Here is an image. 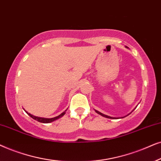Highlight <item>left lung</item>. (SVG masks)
Masks as SVG:
<instances>
[{
  "mask_svg": "<svg viewBox=\"0 0 161 161\" xmlns=\"http://www.w3.org/2000/svg\"><path fill=\"white\" fill-rule=\"evenodd\" d=\"M96 113H98V114H99V115H102V116H104V117H105V118H108V119H115V118H113V117H110V116H108V115H104V114H102V113H100V112H98V111H97V110H95Z\"/></svg>",
  "mask_w": 161,
  "mask_h": 161,
  "instance_id": "8db88e82",
  "label": "left lung"
}]
</instances>
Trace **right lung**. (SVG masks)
<instances>
[{
    "label": "right lung",
    "mask_w": 161,
    "mask_h": 161,
    "mask_svg": "<svg viewBox=\"0 0 161 161\" xmlns=\"http://www.w3.org/2000/svg\"><path fill=\"white\" fill-rule=\"evenodd\" d=\"M25 112H26V111H25ZM27 114L29 115L30 117H31L33 119L36 120V121H37L39 122H41V123H50V122H52L53 121H55V120L58 119L59 118H61L62 116H63V115H65V112H63V113H61V114L58 115V116H56L54 118H51V119H45V118H40V117L34 116V115L30 114V113H27Z\"/></svg>",
    "instance_id": "add662e5"
}]
</instances>
